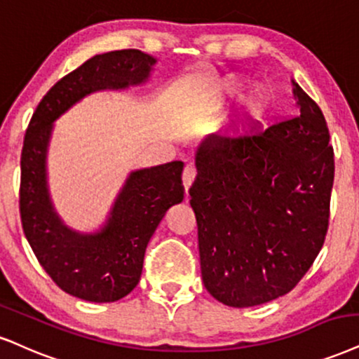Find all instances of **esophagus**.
Here are the masks:
<instances>
[{
    "label": "esophagus",
    "mask_w": 359,
    "mask_h": 359,
    "mask_svg": "<svg viewBox=\"0 0 359 359\" xmlns=\"http://www.w3.org/2000/svg\"><path fill=\"white\" fill-rule=\"evenodd\" d=\"M194 178H196V168L189 163V165L184 166V171H183V184H184V189H187V193H188L189 187L193 184Z\"/></svg>",
    "instance_id": "1"
}]
</instances>
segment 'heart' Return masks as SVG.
<instances>
[{
  "mask_svg": "<svg viewBox=\"0 0 359 359\" xmlns=\"http://www.w3.org/2000/svg\"><path fill=\"white\" fill-rule=\"evenodd\" d=\"M269 104H271V101H269V96L263 90H256L250 101H248V111H250L251 116L261 118L268 113Z\"/></svg>",
  "mask_w": 359,
  "mask_h": 359,
  "instance_id": "b5f03b06",
  "label": "heart"
}]
</instances>
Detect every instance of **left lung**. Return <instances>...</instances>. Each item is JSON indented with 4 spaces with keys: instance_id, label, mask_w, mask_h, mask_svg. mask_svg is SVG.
<instances>
[{
    "instance_id": "left-lung-1",
    "label": "left lung",
    "mask_w": 359,
    "mask_h": 359,
    "mask_svg": "<svg viewBox=\"0 0 359 359\" xmlns=\"http://www.w3.org/2000/svg\"><path fill=\"white\" fill-rule=\"evenodd\" d=\"M293 83L298 113L255 136L206 140L189 188L201 276L219 303L250 308L290 293L330 221L334 154L320 106Z\"/></svg>"
}]
</instances>
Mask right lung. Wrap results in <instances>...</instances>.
<instances>
[{
	"label": "right lung",
	"mask_w": 359,
	"mask_h": 359,
	"mask_svg": "<svg viewBox=\"0 0 359 359\" xmlns=\"http://www.w3.org/2000/svg\"><path fill=\"white\" fill-rule=\"evenodd\" d=\"M156 60L140 50L90 57L61 78L39 101L21 151V224L39 264L61 290L93 303H113L138 285L144 251L159 221L184 198L183 163L131 171L98 231L68 228L48 191L46 156L53 123L74 103L101 90H125L144 83Z\"/></svg>",
	"instance_id": "add662e5"
}]
</instances>
